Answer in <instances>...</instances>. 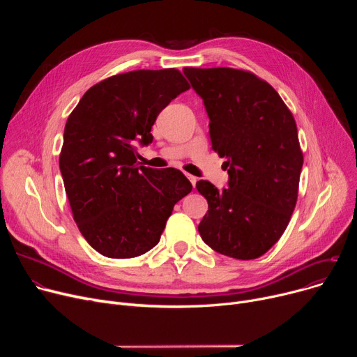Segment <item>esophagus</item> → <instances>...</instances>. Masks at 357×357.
I'll return each instance as SVG.
<instances>
[{
    "mask_svg": "<svg viewBox=\"0 0 357 357\" xmlns=\"http://www.w3.org/2000/svg\"><path fill=\"white\" fill-rule=\"evenodd\" d=\"M186 178L190 179V182L192 183V186L195 188V185H197V181H198V178H195V176H192V175H190V174H186Z\"/></svg>",
    "mask_w": 357,
    "mask_h": 357,
    "instance_id": "1",
    "label": "esophagus"
}]
</instances>
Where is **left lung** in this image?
Segmentation results:
<instances>
[{
  "label": "left lung",
  "instance_id": "8db88e82",
  "mask_svg": "<svg viewBox=\"0 0 357 357\" xmlns=\"http://www.w3.org/2000/svg\"><path fill=\"white\" fill-rule=\"evenodd\" d=\"M210 119L214 152L229 188L208 181L197 190L208 202L198 226L205 245L240 260L265 255L294 213L304 156L292 112L279 93L249 70L183 68Z\"/></svg>",
  "mask_w": 357,
  "mask_h": 357
}]
</instances>
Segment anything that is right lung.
<instances>
[{
    "mask_svg": "<svg viewBox=\"0 0 357 357\" xmlns=\"http://www.w3.org/2000/svg\"><path fill=\"white\" fill-rule=\"evenodd\" d=\"M190 89L178 69L131 70L91 86L68 117L59 167L73 220L98 253L136 257L155 248L191 182L174 167L137 166L159 112Z\"/></svg>",
    "mask_w": 357,
    "mask_h": 357,
    "instance_id": "obj_1",
    "label": "right lung"
}]
</instances>
